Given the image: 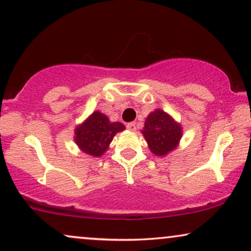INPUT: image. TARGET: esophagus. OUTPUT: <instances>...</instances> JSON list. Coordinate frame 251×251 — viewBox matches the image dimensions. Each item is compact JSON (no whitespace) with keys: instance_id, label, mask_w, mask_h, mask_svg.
<instances>
[{"instance_id":"esophagus-1","label":"esophagus","mask_w":251,"mask_h":251,"mask_svg":"<svg viewBox=\"0 0 251 251\" xmlns=\"http://www.w3.org/2000/svg\"><path fill=\"white\" fill-rule=\"evenodd\" d=\"M126 128H128L130 131H135L136 130V123L135 122H130L126 125Z\"/></svg>"}]
</instances>
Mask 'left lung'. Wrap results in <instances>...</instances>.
Here are the masks:
<instances>
[{"label":"left lung","mask_w":251,"mask_h":251,"mask_svg":"<svg viewBox=\"0 0 251 251\" xmlns=\"http://www.w3.org/2000/svg\"><path fill=\"white\" fill-rule=\"evenodd\" d=\"M142 133L150 151L158 157H165L177 148L183 131L180 123L168 113L157 108L148 115Z\"/></svg>","instance_id":"obj_1"}]
</instances>
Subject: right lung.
<instances>
[{"instance_id":"obj_1","label":"right lung","mask_w":251,"mask_h":251,"mask_svg":"<svg viewBox=\"0 0 251 251\" xmlns=\"http://www.w3.org/2000/svg\"><path fill=\"white\" fill-rule=\"evenodd\" d=\"M121 122H110L105 114L96 110L75 129V143L84 153L99 158L108 150L114 136L123 131Z\"/></svg>"}]
</instances>
